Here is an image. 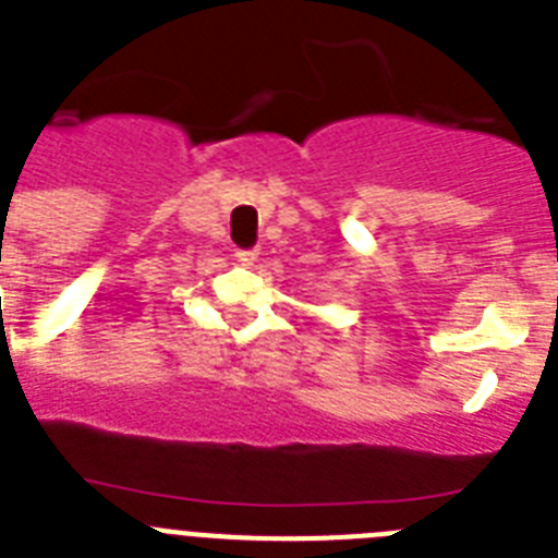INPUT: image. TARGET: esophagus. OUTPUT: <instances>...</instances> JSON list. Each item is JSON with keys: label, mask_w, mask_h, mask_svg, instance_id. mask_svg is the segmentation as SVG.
Masks as SVG:
<instances>
[{"label": "esophagus", "mask_w": 558, "mask_h": 558, "mask_svg": "<svg viewBox=\"0 0 558 558\" xmlns=\"http://www.w3.org/2000/svg\"><path fill=\"white\" fill-rule=\"evenodd\" d=\"M236 263H240V265H254L256 263V248L236 251Z\"/></svg>", "instance_id": "1"}]
</instances>
